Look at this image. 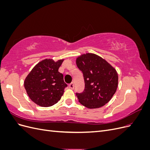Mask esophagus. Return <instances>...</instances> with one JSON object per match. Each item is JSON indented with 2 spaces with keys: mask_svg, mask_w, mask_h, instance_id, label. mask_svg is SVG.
Returning a JSON list of instances; mask_svg holds the SVG:
<instances>
[{
  "mask_svg": "<svg viewBox=\"0 0 150 150\" xmlns=\"http://www.w3.org/2000/svg\"><path fill=\"white\" fill-rule=\"evenodd\" d=\"M69 88L71 89H73L74 88V83H71V84H69Z\"/></svg>",
  "mask_w": 150,
  "mask_h": 150,
  "instance_id": "obj_1",
  "label": "esophagus"
}]
</instances>
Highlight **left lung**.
<instances>
[{"label":"left lung","mask_w":150,"mask_h":150,"mask_svg":"<svg viewBox=\"0 0 150 150\" xmlns=\"http://www.w3.org/2000/svg\"><path fill=\"white\" fill-rule=\"evenodd\" d=\"M76 64L83 74L85 87L76 93L79 102L84 106L98 108L111 100L116 91L118 76L116 71L102 57L87 53L78 57Z\"/></svg>","instance_id":"left-lung-1"}]
</instances>
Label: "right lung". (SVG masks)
<instances>
[{"mask_svg": "<svg viewBox=\"0 0 150 150\" xmlns=\"http://www.w3.org/2000/svg\"><path fill=\"white\" fill-rule=\"evenodd\" d=\"M63 59L57 62L44 59L35 65L24 81V88L30 99L38 105L49 107L60 100L67 85L58 71Z\"/></svg>", "mask_w": 150, "mask_h": 150, "instance_id": "add662e5", "label": "right lung"}]
</instances>
